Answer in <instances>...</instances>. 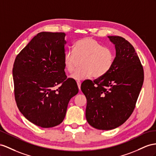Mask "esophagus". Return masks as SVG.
<instances>
[{
  "label": "esophagus",
  "mask_w": 156,
  "mask_h": 156,
  "mask_svg": "<svg viewBox=\"0 0 156 156\" xmlns=\"http://www.w3.org/2000/svg\"><path fill=\"white\" fill-rule=\"evenodd\" d=\"M77 85H78L79 90H80V86H81V82H80V81H77Z\"/></svg>",
  "instance_id": "obj_1"
}]
</instances>
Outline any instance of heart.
Instances as JSON below:
<instances>
[{
    "instance_id": "obj_1",
    "label": "heart",
    "mask_w": 156,
    "mask_h": 156,
    "mask_svg": "<svg viewBox=\"0 0 156 156\" xmlns=\"http://www.w3.org/2000/svg\"><path fill=\"white\" fill-rule=\"evenodd\" d=\"M81 68L70 76L74 80H82L93 76L95 78L104 76L113 67L115 51L109 47H103L92 37H84L78 40L74 50L66 51L64 55L65 69L72 73L81 61Z\"/></svg>"
}]
</instances>
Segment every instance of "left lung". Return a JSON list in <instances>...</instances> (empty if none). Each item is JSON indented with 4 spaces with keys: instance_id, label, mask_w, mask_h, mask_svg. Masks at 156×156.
<instances>
[{
    "instance_id": "1",
    "label": "left lung",
    "mask_w": 156,
    "mask_h": 156,
    "mask_svg": "<svg viewBox=\"0 0 156 156\" xmlns=\"http://www.w3.org/2000/svg\"><path fill=\"white\" fill-rule=\"evenodd\" d=\"M116 49L113 67L104 76L83 82L87 122L99 130L114 129L130 117L144 82V69L134 48L125 38L108 36Z\"/></svg>"
}]
</instances>
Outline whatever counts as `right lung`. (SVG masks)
<instances>
[{"label": "right lung", "instance_id": "1", "mask_svg": "<svg viewBox=\"0 0 156 156\" xmlns=\"http://www.w3.org/2000/svg\"><path fill=\"white\" fill-rule=\"evenodd\" d=\"M65 35L62 32L39 33L14 63L16 105L29 121L42 128L61 124L70 99L78 93L76 82L65 74Z\"/></svg>", "mask_w": 156, "mask_h": 156}]
</instances>
